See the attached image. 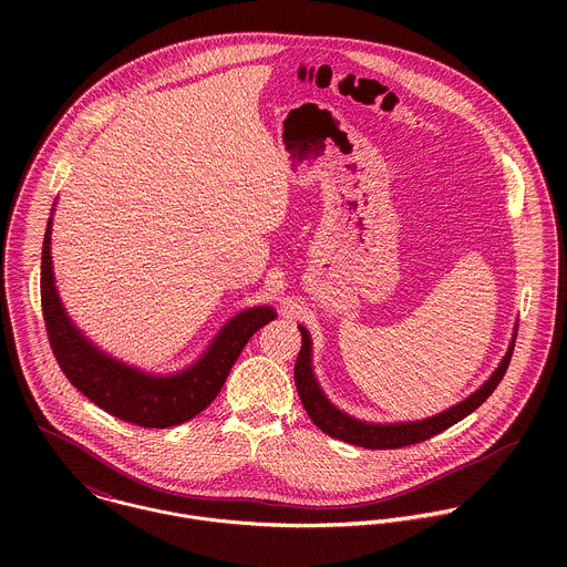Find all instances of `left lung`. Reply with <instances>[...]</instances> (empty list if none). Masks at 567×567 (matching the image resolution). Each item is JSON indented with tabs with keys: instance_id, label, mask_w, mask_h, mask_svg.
<instances>
[{
	"instance_id": "obj_1",
	"label": "left lung",
	"mask_w": 567,
	"mask_h": 567,
	"mask_svg": "<svg viewBox=\"0 0 567 567\" xmlns=\"http://www.w3.org/2000/svg\"><path fill=\"white\" fill-rule=\"evenodd\" d=\"M301 331V351L297 355L295 362V382H297V391L301 398V404L306 408V412L310 414V419L315 421V425H319L324 434L344 441V443H353L367 450H398L404 445H414L421 443L425 439L436 436L439 432L452 427L454 423H458L461 419H465L467 414H472L481 404H485L488 395L495 391V386L502 382L511 355H513V347L515 340H511L506 355L502 358L499 367L491 373V378L485 384L472 393L467 400H463L461 404L452 405L434 416L421 419V421H405V423H367L360 419H353L349 414H344L342 410H338L336 405L327 400L315 378L312 371V340L310 333L303 324H299ZM517 336V329L513 333V338Z\"/></svg>"
}]
</instances>
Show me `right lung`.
<instances>
[{
  "label": "right lung",
  "mask_w": 567,
  "mask_h": 567,
  "mask_svg": "<svg viewBox=\"0 0 567 567\" xmlns=\"http://www.w3.org/2000/svg\"><path fill=\"white\" fill-rule=\"evenodd\" d=\"M50 236L52 218L41 255V308L54 358L86 400L126 423L169 427L196 416L216 400L250 336L277 317L268 306L244 310L220 329L205 355L189 369L176 375L144 373L100 351L70 321L54 286Z\"/></svg>",
  "instance_id": "obj_1"
}]
</instances>
